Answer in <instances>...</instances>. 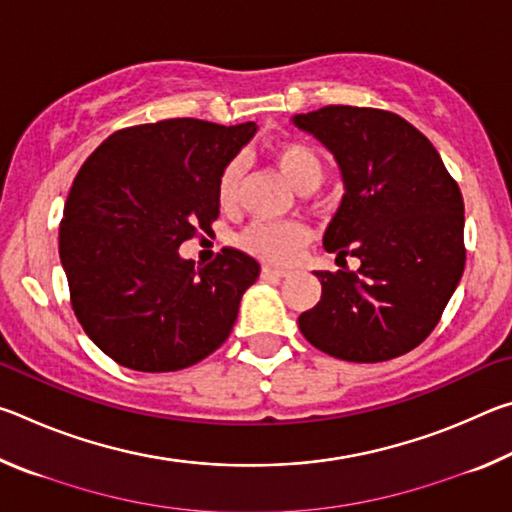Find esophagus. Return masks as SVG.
Listing matches in <instances>:
<instances>
[{
    "label": "esophagus",
    "instance_id": "obj_1",
    "mask_svg": "<svg viewBox=\"0 0 512 512\" xmlns=\"http://www.w3.org/2000/svg\"><path fill=\"white\" fill-rule=\"evenodd\" d=\"M287 277V271H280V268L273 266H262V280H282Z\"/></svg>",
    "mask_w": 512,
    "mask_h": 512
}]
</instances>
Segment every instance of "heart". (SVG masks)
<instances>
[{
	"label": "heart",
	"mask_w": 512,
	"mask_h": 512,
	"mask_svg": "<svg viewBox=\"0 0 512 512\" xmlns=\"http://www.w3.org/2000/svg\"><path fill=\"white\" fill-rule=\"evenodd\" d=\"M275 164L280 167L282 176L298 189V192H314L325 176V164L320 160L316 149H311L305 142H282L273 149ZM241 178H244V162L239 158L225 164L216 196L223 207H230L237 201ZM309 241L307 225L298 221L289 223H268L255 221L241 232L239 244L246 253L255 255L271 264H287L296 257L298 250Z\"/></svg>",
	"instance_id": "heart-1"
}]
</instances>
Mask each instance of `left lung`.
I'll return each mask as SVG.
<instances>
[{"label": "left lung", "mask_w": 512, "mask_h": 512, "mask_svg": "<svg viewBox=\"0 0 512 512\" xmlns=\"http://www.w3.org/2000/svg\"><path fill=\"white\" fill-rule=\"evenodd\" d=\"M334 155L343 189L323 246L357 271H314L323 296L298 318L329 357H400L438 325L465 268L463 196L433 144L388 110L325 106L291 119Z\"/></svg>", "instance_id": "8db88e82"}]
</instances>
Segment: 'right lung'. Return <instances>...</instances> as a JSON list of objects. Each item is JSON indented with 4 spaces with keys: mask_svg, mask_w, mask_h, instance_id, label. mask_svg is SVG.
Segmentation results:
<instances>
[{
    "mask_svg": "<svg viewBox=\"0 0 512 512\" xmlns=\"http://www.w3.org/2000/svg\"><path fill=\"white\" fill-rule=\"evenodd\" d=\"M257 133L164 119L112 133L69 189L58 232L72 309L85 334L119 366L173 372L228 339L259 264L223 248L194 266L178 248L212 232L225 164Z\"/></svg>",
    "mask_w": 512,
    "mask_h": 512,
    "instance_id": "1",
    "label": "right lung"
}]
</instances>
